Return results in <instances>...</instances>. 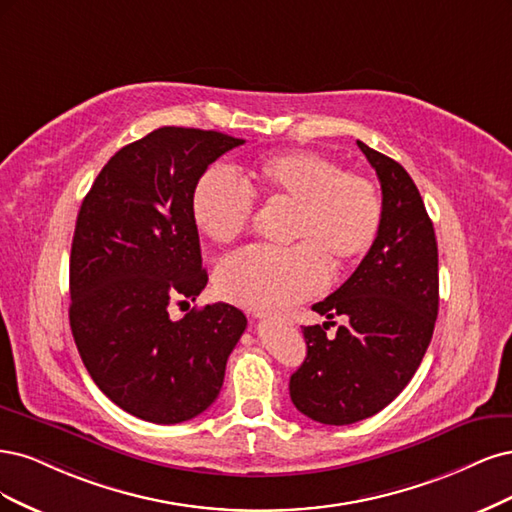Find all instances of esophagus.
<instances>
[{
    "label": "esophagus",
    "mask_w": 512,
    "mask_h": 512,
    "mask_svg": "<svg viewBox=\"0 0 512 512\" xmlns=\"http://www.w3.org/2000/svg\"><path fill=\"white\" fill-rule=\"evenodd\" d=\"M253 317H255V319H266V317H268V312H259V310H253Z\"/></svg>",
    "instance_id": "34e87169"
}]
</instances>
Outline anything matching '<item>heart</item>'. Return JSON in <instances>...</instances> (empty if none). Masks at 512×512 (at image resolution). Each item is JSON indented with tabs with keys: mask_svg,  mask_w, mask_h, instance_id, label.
I'll list each match as a JSON object with an SVG mask.
<instances>
[{
	"mask_svg": "<svg viewBox=\"0 0 512 512\" xmlns=\"http://www.w3.org/2000/svg\"><path fill=\"white\" fill-rule=\"evenodd\" d=\"M242 182L221 168L206 170L193 187V223L214 244H229L249 229L255 202L287 204L289 249H249L221 263L214 285L221 298L246 308H285L317 295L329 268L342 272L364 259L383 223V200L370 178L340 170L315 151L261 157Z\"/></svg>",
	"mask_w": 512,
	"mask_h": 512,
	"instance_id": "obj_1",
	"label": "heart"
}]
</instances>
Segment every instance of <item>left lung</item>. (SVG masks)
<instances>
[{
  "label": "left lung",
  "instance_id": "left-lung-1",
  "mask_svg": "<svg viewBox=\"0 0 512 512\" xmlns=\"http://www.w3.org/2000/svg\"><path fill=\"white\" fill-rule=\"evenodd\" d=\"M383 191L372 251L346 283L312 310L306 359L291 374V402L325 425H349L398 398L430 346L438 317V244L421 193L398 161L359 142ZM342 316L336 337L324 329Z\"/></svg>",
  "mask_w": 512,
  "mask_h": 512
}]
</instances>
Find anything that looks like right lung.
<instances>
[{
    "instance_id": "add662e5",
    "label": "right lung",
    "mask_w": 512,
    "mask_h": 512,
    "mask_svg": "<svg viewBox=\"0 0 512 512\" xmlns=\"http://www.w3.org/2000/svg\"><path fill=\"white\" fill-rule=\"evenodd\" d=\"M244 144L221 131L159 127L123 146L82 200L70 255V327L93 383L138 419L172 425L204 412L246 317L225 302L170 319L208 283L191 193Z\"/></svg>"
}]
</instances>
